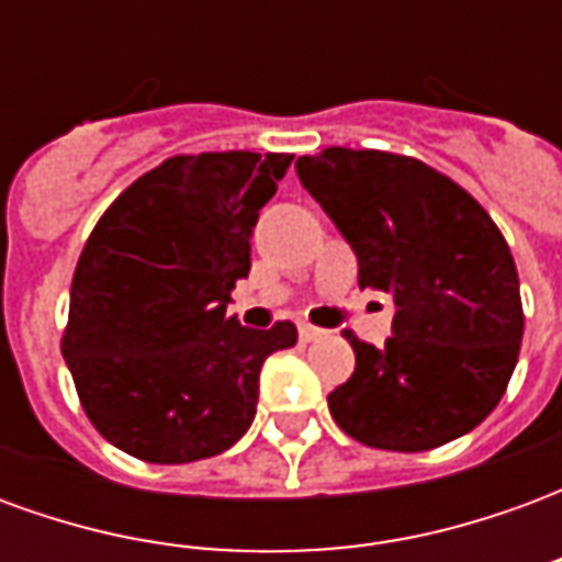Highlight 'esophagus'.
Returning <instances> with one entry per match:
<instances>
[{
    "label": "esophagus",
    "mask_w": 562,
    "mask_h": 562,
    "mask_svg": "<svg viewBox=\"0 0 562 562\" xmlns=\"http://www.w3.org/2000/svg\"><path fill=\"white\" fill-rule=\"evenodd\" d=\"M322 334H325V330L316 328V325H310V322H297V337H301V342L322 340Z\"/></svg>",
    "instance_id": "1"
}]
</instances>
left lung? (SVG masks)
I'll return each mask as SVG.
<instances>
[{
    "label": "left lung",
    "mask_w": 562,
    "mask_h": 562,
    "mask_svg": "<svg viewBox=\"0 0 562 562\" xmlns=\"http://www.w3.org/2000/svg\"><path fill=\"white\" fill-rule=\"evenodd\" d=\"M297 177L358 258L361 289L394 297L382 349L346 340L355 373L328 394L370 448L427 451L494 413L524 337L515 258L475 198L409 156L328 147Z\"/></svg>",
    "instance_id": "1"
}]
</instances>
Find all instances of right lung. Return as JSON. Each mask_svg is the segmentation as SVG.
<instances>
[{
	"mask_svg": "<svg viewBox=\"0 0 562 562\" xmlns=\"http://www.w3.org/2000/svg\"><path fill=\"white\" fill-rule=\"evenodd\" d=\"M289 153H201L153 168L111 207L80 252L63 337L92 427L132 458L192 463L232 448L256 418L265 358L297 328L225 316L244 280L258 210Z\"/></svg>",
	"mask_w": 562,
	"mask_h": 562,
	"instance_id": "obj_1",
	"label": "right lung"
}]
</instances>
